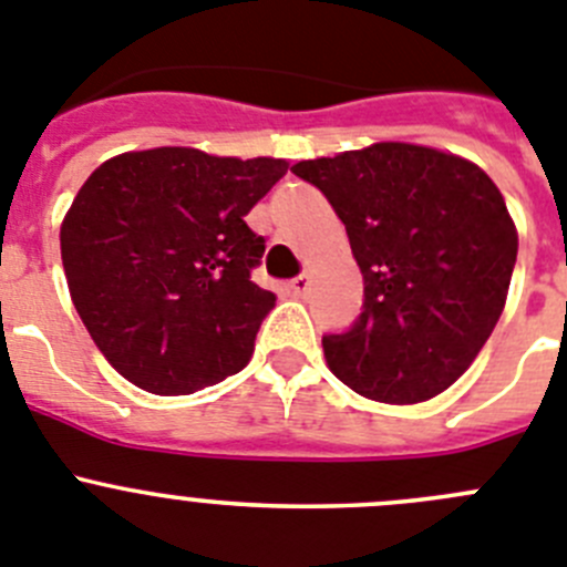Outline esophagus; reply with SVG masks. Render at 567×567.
<instances>
[{
	"label": "esophagus",
	"mask_w": 567,
	"mask_h": 567,
	"mask_svg": "<svg viewBox=\"0 0 567 567\" xmlns=\"http://www.w3.org/2000/svg\"><path fill=\"white\" fill-rule=\"evenodd\" d=\"M308 288H310V279L305 277V274H299L296 279H290V290H293V296H305L308 293Z\"/></svg>",
	"instance_id": "1"
}]
</instances>
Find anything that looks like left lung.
Segmentation results:
<instances>
[{
    "instance_id": "8db88e82",
    "label": "left lung",
    "mask_w": 567,
    "mask_h": 567,
    "mask_svg": "<svg viewBox=\"0 0 567 567\" xmlns=\"http://www.w3.org/2000/svg\"><path fill=\"white\" fill-rule=\"evenodd\" d=\"M328 197L364 277L344 333L321 336L336 379L384 404L457 381L492 336L517 262V231L492 177L415 144L296 163Z\"/></svg>"
}]
</instances>
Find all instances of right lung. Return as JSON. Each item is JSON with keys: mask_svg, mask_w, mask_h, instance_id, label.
Segmentation results:
<instances>
[{"mask_svg": "<svg viewBox=\"0 0 567 567\" xmlns=\"http://www.w3.org/2000/svg\"><path fill=\"white\" fill-rule=\"evenodd\" d=\"M288 172L277 157L186 146L101 163L61 223L70 296L101 353L135 386L188 395L248 364L277 296L246 214Z\"/></svg>", "mask_w": 567, "mask_h": 567, "instance_id": "1", "label": "right lung"}]
</instances>
